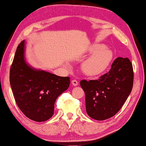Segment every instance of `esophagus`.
<instances>
[{
    "instance_id": "34e87169",
    "label": "esophagus",
    "mask_w": 146,
    "mask_h": 146,
    "mask_svg": "<svg viewBox=\"0 0 146 146\" xmlns=\"http://www.w3.org/2000/svg\"><path fill=\"white\" fill-rule=\"evenodd\" d=\"M71 82H72V84L73 86H76L78 85V84H79L77 80H72Z\"/></svg>"
}]
</instances>
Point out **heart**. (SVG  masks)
I'll return each mask as SVG.
<instances>
[{
    "label": "heart",
    "mask_w": 146,
    "mask_h": 146,
    "mask_svg": "<svg viewBox=\"0 0 146 146\" xmlns=\"http://www.w3.org/2000/svg\"><path fill=\"white\" fill-rule=\"evenodd\" d=\"M88 52L93 54L82 64V71L90 76L100 74L110 64L113 58L112 52L100 44L92 46Z\"/></svg>",
    "instance_id": "heart-1"
}]
</instances>
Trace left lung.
<instances>
[{"label":"left lung","instance_id":"8db88e82","mask_svg":"<svg viewBox=\"0 0 146 146\" xmlns=\"http://www.w3.org/2000/svg\"><path fill=\"white\" fill-rule=\"evenodd\" d=\"M132 64L127 58L118 57L108 72L98 80H82L88 115L96 120L110 118L118 112L133 88Z\"/></svg>","mask_w":146,"mask_h":146}]
</instances>
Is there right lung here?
Segmentation results:
<instances>
[{"mask_svg":"<svg viewBox=\"0 0 146 146\" xmlns=\"http://www.w3.org/2000/svg\"><path fill=\"white\" fill-rule=\"evenodd\" d=\"M25 47L23 40L16 50L10 70V84L22 112L32 120L41 122L52 116L56 100L68 88L70 80L33 68L25 60Z\"/></svg>","mask_w":146,"mask_h":146,"instance_id":"obj_1","label":"right lung"}]
</instances>
